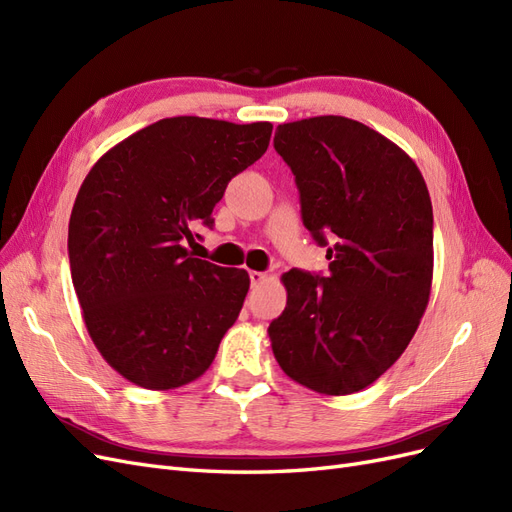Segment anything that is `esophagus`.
<instances>
[{"label":"esophagus","mask_w":512,"mask_h":512,"mask_svg":"<svg viewBox=\"0 0 512 512\" xmlns=\"http://www.w3.org/2000/svg\"><path fill=\"white\" fill-rule=\"evenodd\" d=\"M250 280H252V286H258L267 280V273L262 271H250Z\"/></svg>","instance_id":"34e87169"}]
</instances>
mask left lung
I'll list each match as a JSON object with an SVG mask.
<instances>
[{
  "instance_id": "left-lung-1",
  "label": "left lung",
  "mask_w": 512,
  "mask_h": 512,
  "mask_svg": "<svg viewBox=\"0 0 512 512\" xmlns=\"http://www.w3.org/2000/svg\"><path fill=\"white\" fill-rule=\"evenodd\" d=\"M301 218L329 245V275H282L286 309L269 324L284 374L322 395L376 382L410 344L429 303L433 211L421 170L389 138L348 117L282 123Z\"/></svg>"
}]
</instances>
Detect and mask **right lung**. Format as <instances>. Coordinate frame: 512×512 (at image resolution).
<instances>
[{
	"mask_svg": "<svg viewBox=\"0 0 512 512\" xmlns=\"http://www.w3.org/2000/svg\"><path fill=\"white\" fill-rule=\"evenodd\" d=\"M269 121L168 117L134 132L76 194L68 256L85 327L104 361L149 391L200 378L235 324L250 275L194 258L228 181L269 147Z\"/></svg>",
	"mask_w": 512,
	"mask_h": 512,
	"instance_id": "obj_1",
	"label": "right lung"
}]
</instances>
